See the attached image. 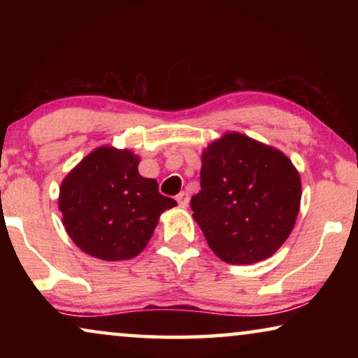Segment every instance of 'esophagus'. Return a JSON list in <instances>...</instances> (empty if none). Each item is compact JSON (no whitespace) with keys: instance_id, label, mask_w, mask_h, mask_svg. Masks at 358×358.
Returning a JSON list of instances; mask_svg holds the SVG:
<instances>
[{"instance_id":"1","label":"esophagus","mask_w":358,"mask_h":358,"mask_svg":"<svg viewBox=\"0 0 358 358\" xmlns=\"http://www.w3.org/2000/svg\"><path fill=\"white\" fill-rule=\"evenodd\" d=\"M176 200H178V203L180 207H187L189 205V194L187 192H179L176 195Z\"/></svg>"}]
</instances>
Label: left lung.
I'll return each mask as SVG.
<instances>
[{"instance_id": "obj_1", "label": "left lung", "mask_w": 358, "mask_h": 358, "mask_svg": "<svg viewBox=\"0 0 358 358\" xmlns=\"http://www.w3.org/2000/svg\"><path fill=\"white\" fill-rule=\"evenodd\" d=\"M300 199V176L292 161L233 131L203 151L200 190L190 199V208L222 261L254 264L285 243Z\"/></svg>"}]
</instances>
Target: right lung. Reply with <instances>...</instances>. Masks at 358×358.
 Instances as JSON below:
<instances>
[{
	"mask_svg": "<svg viewBox=\"0 0 358 358\" xmlns=\"http://www.w3.org/2000/svg\"><path fill=\"white\" fill-rule=\"evenodd\" d=\"M138 161L131 151L102 146L62 182L58 207L63 224L90 256L104 261L138 256L159 215L176 205L158 192L155 179L138 174Z\"/></svg>",
	"mask_w": 358,
	"mask_h": 358,
	"instance_id": "right-lung-1",
	"label": "right lung"
}]
</instances>
